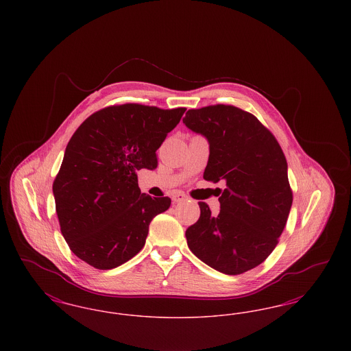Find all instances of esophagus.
I'll list each match as a JSON object with an SVG mask.
<instances>
[{
	"mask_svg": "<svg viewBox=\"0 0 351 351\" xmlns=\"http://www.w3.org/2000/svg\"><path fill=\"white\" fill-rule=\"evenodd\" d=\"M186 199H188L186 195H184L182 192H175L172 195V200L175 201V202H182V201H185Z\"/></svg>",
	"mask_w": 351,
	"mask_h": 351,
	"instance_id": "esophagus-1",
	"label": "esophagus"
}]
</instances>
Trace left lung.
<instances>
[{"label": "left lung", "instance_id": "obj_1", "mask_svg": "<svg viewBox=\"0 0 351 351\" xmlns=\"http://www.w3.org/2000/svg\"><path fill=\"white\" fill-rule=\"evenodd\" d=\"M183 123L209 143L204 179L226 183L217 216L199 202L200 218L185 232L188 247L222 274H243L276 247L292 206L282 147L256 117L232 105L191 109Z\"/></svg>", "mask_w": 351, "mask_h": 351}]
</instances>
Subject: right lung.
I'll list each match as a JSON object with an SVG mask.
<instances>
[{
	"label": "right lung",
	"mask_w": 351,
	"mask_h": 351,
	"mask_svg": "<svg viewBox=\"0 0 351 351\" xmlns=\"http://www.w3.org/2000/svg\"><path fill=\"white\" fill-rule=\"evenodd\" d=\"M185 108L125 104L86 118L68 142L52 192L71 251L92 267L116 268L145 246L169 197L141 193L136 171L158 167L156 150Z\"/></svg>",
	"instance_id": "obj_1"
}]
</instances>
